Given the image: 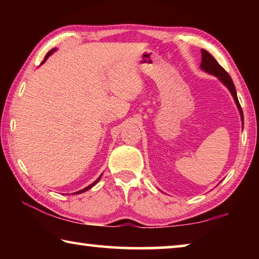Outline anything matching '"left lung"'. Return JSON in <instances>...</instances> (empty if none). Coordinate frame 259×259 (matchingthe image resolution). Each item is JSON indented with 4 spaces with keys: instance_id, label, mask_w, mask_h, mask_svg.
I'll return each instance as SVG.
<instances>
[{
    "instance_id": "1",
    "label": "left lung",
    "mask_w": 259,
    "mask_h": 259,
    "mask_svg": "<svg viewBox=\"0 0 259 259\" xmlns=\"http://www.w3.org/2000/svg\"><path fill=\"white\" fill-rule=\"evenodd\" d=\"M201 55H202V60H201V69H203L204 72L217 76L219 80L223 82V84H224L227 89L230 90V93L232 94V96H233L236 106H238V108H239L241 121H242V124H243V113H242V109H241V106H240L238 96H236L234 83H233V81H232V78L229 75V73H227L225 69L218 64V61L214 59L208 51L202 49L201 50Z\"/></svg>"
}]
</instances>
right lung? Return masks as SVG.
Listing matches in <instances>:
<instances>
[{
  "label": "right lung",
  "instance_id": "1",
  "mask_svg": "<svg viewBox=\"0 0 259 259\" xmlns=\"http://www.w3.org/2000/svg\"><path fill=\"white\" fill-rule=\"evenodd\" d=\"M55 51H56V49H52V50H50L49 52H48V54H47V56L45 57V60H43L41 64H43V63H45V61H46V60L48 59V57H49V56H51L52 54H54V52H55ZM100 178H102V176H99V177H98V179H97V181H95V182H94L93 184H91V185H89V186H87L85 188H83V190H81V191H78V192H75V193H74V194H78V193H83V192H85V191H88V190H90V188H91V187H93V186H95V185H96V184H97V183L99 182V179H100Z\"/></svg>",
  "mask_w": 259,
  "mask_h": 259
}]
</instances>
